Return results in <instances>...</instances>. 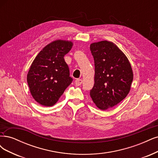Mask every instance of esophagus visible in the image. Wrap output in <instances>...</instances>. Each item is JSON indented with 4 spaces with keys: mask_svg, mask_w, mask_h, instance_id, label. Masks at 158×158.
I'll use <instances>...</instances> for the list:
<instances>
[{
    "mask_svg": "<svg viewBox=\"0 0 158 158\" xmlns=\"http://www.w3.org/2000/svg\"><path fill=\"white\" fill-rule=\"evenodd\" d=\"M82 81H82V80H81V79H77V80H75V84H76V85L79 86L81 84H82Z\"/></svg>",
    "mask_w": 158,
    "mask_h": 158,
    "instance_id": "34e87169",
    "label": "esophagus"
}]
</instances>
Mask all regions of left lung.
I'll return each instance as SVG.
<instances>
[{
  "label": "left lung",
  "instance_id": "left-lung-1",
  "mask_svg": "<svg viewBox=\"0 0 158 158\" xmlns=\"http://www.w3.org/2000/svg\"><path fill=\"white\" fill-rule=\"evenodd\" d=\"M95 62V84L90 96L95 105L105 110L126 97L133 79L131 65L114 42L102 40L90 44Z\"/></svg>",
  "mask_w": 158,
  "mask_h": 158
}]
</instances>
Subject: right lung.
Wrapping results in <instances>:
<instances>
[{
  "instance_id": "obj_1",
  "label": "right lung",
  "mask_w": 158,
  "mask_h": 158,
  "mask_svg": "<svg viewBox=\"0 0 158 158\" xmlns=\"http://www.w3.org/2000/svg\"><path fill=\"white\" fill-rule=\"evenodd\" d=\"M73 46L69 40H54L43 48L32 61L27 80L31 95L40 105L53 106L72 83L64 56Z\"/></svg>"
}]
</instances>
